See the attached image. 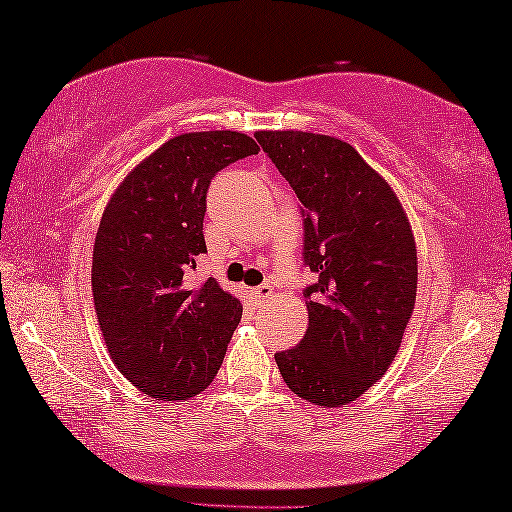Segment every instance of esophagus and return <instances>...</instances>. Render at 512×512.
I'll list each match as a JSON object with an SVG mask.
<instances>
[{"instance_id":"obj_1","label":"esophagus","mask_w":512,"mask_h":512,"mask_svg":"<svg viewBox=\"0 0 512 512\" xmlns=\"http://www.w3.org/2000/svg\"><path fill=\"white\" fill-rule=\"evenodd\" d=\"M252 294H254V298L260 302V300H267L269 296H271V287L269 285H260V287H256V289H252Z\"/></svg>"}]
</instances>
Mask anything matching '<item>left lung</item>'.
I'll list each match as a JSON object with an SVG mask.
<instances>
[{"instance_id":"left-lung-1","label":"left lung","mask_w":512,"mask_h":512,"mask_svg":"<svg viewBox=\"0 0 512 512\" xmlns=\"http://www.w3.org/2000/svg\"><path fill=\"white\" fill-rule=\"evenodd\" d=\"M254 137L305 214L309 327L276 353L287 387L318 406L349 404L398 356L415 307L417 249L391 185L336 137L260 130Z\"/></svg>"}]
</instances>
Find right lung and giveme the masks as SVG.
Wrapping results in <instances>:
<instances>
[{"label":"right lung","mask_w":512,"mask_h":512,"mask_svg":"<svg viewBox=\"0 0 512 512\" xmlns=\"http://www.w3.org/2000/svg\"><path fill=\"white\" fill-rule=\"evenodd\" d=\"M258 150L243 132L179 134L145 156L103 210L92 252L99 327L114 367L150 398H192L221 369L243 305L214 278L187 276L207 252V187Z\"/></svg>","instance_id":"obj_1"}]
</instances>
